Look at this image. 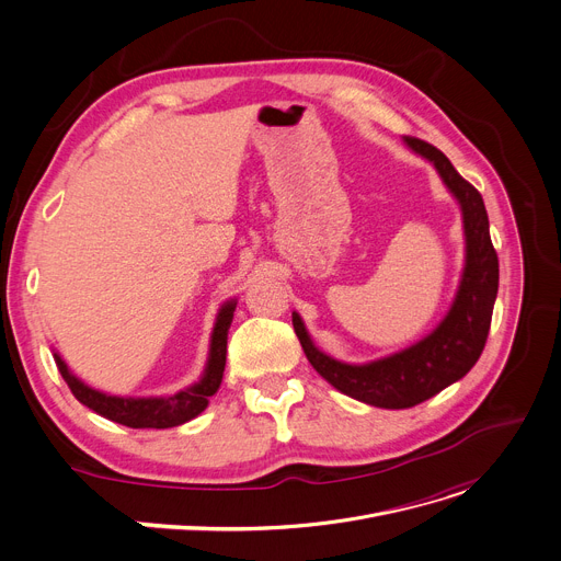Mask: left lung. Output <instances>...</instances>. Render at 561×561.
<instances>
[{
  "instance_id": "obj_1",
  "label": "left lung",
  "mask_w": 561,
  "mask_h": 561,
  "mask_svg": "<svg viewBox=\"0 0 561 561\" xmlns=\"http://www.w3.org/2000/svg\"><path fill=\"white\" fill-rule=\"evenodd\" d=\"M416 154L434 163L449 192L461 203L468 257L461 286L447 318L419 344L369 365H344L322 353L297 313L293 329L313 369L342 393L385 410H407L461 380L483 353L499 290V257L490 239L488 213L479 190L454 170L434 145L404 136Z\"/></svg>"
}]
</instances>
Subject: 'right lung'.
Listing matches in <instances>:
<instances>
[{
    "label": "right lung",
    "mask_w": 561,
    "mask_h": 561,
    "mask_svg": "<svg viewBox=\"0 0 561 561\" xmlns=\"http://www.w3.org/2000/svg\"><path fill=\"white\" fill-rule=\"evenodd\" d=\"M234 313V304H226V307L219 311L215 331H213V344H210V360L208 369L203 374L201 382L179 391L170 398H116V396H105L84 382H80L73 374H69L67 365L62 363L60 355L56 353V365L69 385L71 393L89 407L91 412L105 416L114 423L134 427V430H165V427H176L181 423L192 421L198 416L203 410L208 407V398L217 393L221 378H224V367H226V344H228V329L232 322Z\"/></svg>",
    "instance_id": "1"
}]
</instances>
